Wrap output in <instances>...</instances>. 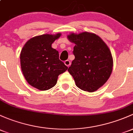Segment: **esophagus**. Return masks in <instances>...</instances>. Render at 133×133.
I'll return each mask as SVG.
<instances>
[{
    "label": "esophagus",
    "instance_id": "34e87169",
    "mask_svg": "<svg viewBox=\"0 0 133 133\" xmlns=\"http://www.w3.org/2000/svg\"><path fill=\"white\" fill-rule=\"evenodd\" d=\"M64 64H65V65H67L68 67H69L71 65V62L69 61H68V60H67V61H65V62H64Z\"/></svg>",
    "mask_w": 133,
    "mask_h": 133
}]
</instances>
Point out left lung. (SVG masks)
<instances>
[{
    "label": "left lung",
    "instance_id": "obj_1",
    "mask_svg": "<svg viewBox=\"0 0 133 133\" xmlns=\"http://www.w3.org/2000/svg\"><path fill=\"white\" fill-rule=\"evenodd\" d=\"M68 39L75 44V58L68 71L81 90L96 91L107 82L112 72L114 61L110 49L94 33H71Z\"/></svg>",
    "mask_w": 133,
    "mask_h": 133
}]
</instances>
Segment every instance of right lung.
<instances>
[{
    "instance_id": "obj_1",
    "label": "right lung",
    "mask_w": 133,
    "mask_h": 133,
    "mask_svg": "<svg viewBox=\"0 0 133 133\" xmlns=\"http://www.w3.org/2000/svg\"><path fill=\"white\" fill-rule=\"evenodd\" d=\"M61 36V33H57L35 36L26 41L21 51L23 76L29 84L40 90L55 86L58 75L68 68L58 58V51L51 47Z\"/></svg>"
}]
</instances>
